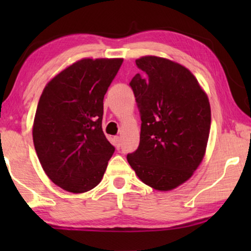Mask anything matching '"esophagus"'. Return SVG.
I'll use <instances>...</instances> for the list:
<instances>
[{
  "instance_id": "1",
  "label": "esophagus",
  "mask_w": 251,
  "mask_h": 251,
  "mask_svg": "<svg viewBox=\"0 0 251 251\" xmlns=\"http://www.w3.org/2000/svg\"><path fill=\"white\" fill-rule=\"evenodd\" d=\"M114 143H115L116 149L120 150V147H121V137H119V136L114 137Z\"/></svg>"
}]
</instances>
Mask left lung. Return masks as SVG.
<instances>
[{"label": "left lung", "instance_id": "1", "mask_svg": "<svg viewBox=\"0 0 251 251\" xmlns=\"http://www.w3.org/2000/svg\"><path fill=\"white\" fill-rule=\"evenodd\" d=\"M143 74L130 82L142 126L139 146L126 155L144 184L171 191L193 176L203 160L211 109L205 91L192 72L167 58L136 60Z\"/></svg>", "mask_w": 251, "mask_h": 251}]
</instances>
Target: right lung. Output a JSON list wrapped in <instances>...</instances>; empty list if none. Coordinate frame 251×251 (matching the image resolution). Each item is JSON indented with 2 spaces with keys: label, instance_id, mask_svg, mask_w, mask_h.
<instances>
[{
  "label": "right lung",
  "instance_id": "add662e5",
  "mask_svg": "<svg viewBox=\"0 0 251 251\" xmlns=\"http://www.w3.org/2000/svg\"><path fill=\"white\" fill-rule=\"evenodd\" d=\"M122 58H83L44 87L33 123L37 157L50 180L84 193L102 179L115 149L101 128L104 96Z\"/></svg>",
  "mask_w": 251,
  "mask_h": 251
}]
</instances>
